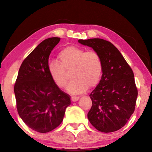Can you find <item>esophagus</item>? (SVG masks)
<instances>
[{
  "label": "esophagus",
  "instance_id": "34e87169",
  "mask_svg": "<svg viewBox=\"0 0 152 152\" xmlns=\"http://www.w3.org/2000/svg\"><path fill=\"white\" fill-rule=\"evenodd\" d=\"M79 99V97H76V96H72V102H76Z\"/></svg>",
  "mask_w": 152,
  "mask_h": 152
}]
</instances>
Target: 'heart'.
<instances>
[{
	"label": "heart",
	"instance_id": "b5f03b06",
	"mask_svg": "<svg viewBox=\"0 0 152 152\" xmlns=\"http://www.w3.org/2000/svg\"><path fill=\"white\" fill-rule=\"evenodd\" d=\"M60 63L50 61L48 65L50 76L56 86L65 88L67 84L66 70L73 69L74 80L67 87V91L74 95L81 94L88 87L96 86L102 75L103 63L96 51L85 52L80 48L67 46L58 53Z\"/></svg>",
	"mask_w": 152,
	"mask_h": 152
}]
</instances>
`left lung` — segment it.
<instances>
[{
  "mask_svg": "<svg viewBox=\"0 0 152 152\" xmlns=\"http://www.w3.org/2000/svg\"><path fill=\"white\" fill-rule=\"evenodd\" d=\"M100 55L102 75L89 96L92 106L87 117L91 125L102 132L121 129L135 109L138 91L131 67L119 50L108 41L94 38L79 39Z\"/></svg>",
  "mask_w": 152,
  "mask_h": 152,
  "instance_id": "8db88e82",
  "label": "left lung"
}]
</instances>
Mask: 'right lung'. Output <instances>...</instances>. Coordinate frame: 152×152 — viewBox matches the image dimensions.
Wrapping results in <instances>:
<instances>
[{"label":"right lung","mask_w":152,"mask_h":152,"mask_svg":"<svg viewBox=\"0 0 152 152\" xmlns=\"http://www.w3.org/2000/svg\"><path fill=\"white\" fill-rule=\"evenodd\" d=\"M61 38L43 41L22 62L14 85L20 118L36 132L46 133L61 124L70 96L50 76L48 65L51 51Z\"/></svg>","instance_id":"1"}]
</instances>
